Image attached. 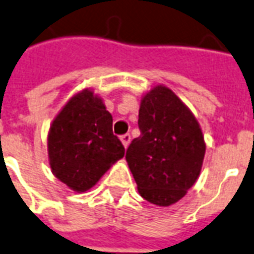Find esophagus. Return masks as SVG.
<instances>
[{"label":"esophagus","instance_id":"esophagus-1","mask_svg":"<svg viewBox=\"0 0 254 254\" xmlns=\"http://www.w3.org/2000/svg\"><path fill=\"white\" fill-rule=\"evenodd\" d=\"M121 140H122V143H123V145H125L126 148H127L129 144V141H131V135H129V133H125V135H122Z\"/></svg>","mask_w":254,"mask_h":254}]
</instances>
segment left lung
<instances>
[{"instance_id": "left-lung-1", "label": "left lung", "mask_w": 254, "mask_h": 254, "mask_svg": "<svg viewBox=\"0 0 254 254\" xmlns=\"http://www.w3.org/2000/svg\"><path fill=\"white\" fill-rule=\"evenodd\" d=\"M140 136L127 148L126 160L147 201L168 207L198 178L205 143L196 118L170 88L156 86L139 110Z\"/></svg>"}]
</instances>
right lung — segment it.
<instances>
[{"mask_svg":"<svg viewBox=\"0 0 254 254\" xmlns=\"http://www.w3.org/2000/svg\"><path fill=\"white\" fill-rule=\"evenodd\" d=\"M47 140L53 172L78 192L95 186L110 166L125 156V147L113 132L111 114L88 90L64 106Z\"/></svg>","mask_w":254,"mask_h":254,"instance_id":"obj_1","label":"right lung"}]
</instances>
